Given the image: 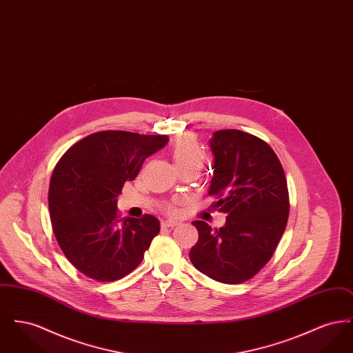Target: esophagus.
<instances>
[{
	"mask_svg": "<svg viewBox=\"0 0 353 353\" xmlns=\"http://www.w3.org/2000/svg\"><path fill=\"white\" fill-rule=\"evenodd\" d=\"M180 222L179 221H176V219H164V221H161V226L163 228H174V226H177Z\"/></svg>",
	"mask_w": 353,
	"mask_h": 353,
	"instance_id": "esophagus-1",
	"label": "esophagus"
}]
</instances>
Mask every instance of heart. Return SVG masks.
<instances>
[{"instance_id":"obj_1","label":"heart","mask_w":353,"mask_h":353,"mask_svg":"<svg viewBox=\"0 0 353 353\" xmlns=\"http://www.w3.org/2000/svg\"><path fill=\"white\" fill-rule=\"evenodd\" d=\"M172 159L179 169L184 167L201 168L205 154L199 144L190 136L179 137L172 145Z\"/></svg>"}]
</instances>
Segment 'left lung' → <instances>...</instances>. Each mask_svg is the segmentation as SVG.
<instances>
[{
	"label": "left lung",
	"instance_id": "obj_1",
	"mask_svg": "<svg viewBox=\"0 0 353 353\" xmlns=\"http://www.w3.org/2000/svg\"><path fill=\"white\" fill-rule=\"evenodd\" d=\"M209 145L214 165L208 194L219 196L213 208L226 222L213 230L193 221L199 241L189 258L209 278L236 285L269 262L283 235L290 209L285 170L268 143L238 130L214 132Z\"/></svg>",
	"mask_w": 353,
	"mask_h": 353
}]
</instances>
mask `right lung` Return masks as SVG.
<instances>
[{"mask_svg":"<svg viewBox=\"0 0 353 353\" xmlns=\"http://www.w3.org/2000/svg\"><path fill=\"white\" fill-rule=\"evenodd\" d=\"M163 134L103 131L74 144L51 174L49 210L55 238L75 269L112 282L134 271L160 232L153 216L118 219L123 185L168 144Z\"/></svg>","mask_w":353,"mask_h":353,"instance_id":"obj_1","label":"right lung"}]
</instances>
